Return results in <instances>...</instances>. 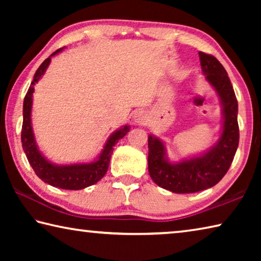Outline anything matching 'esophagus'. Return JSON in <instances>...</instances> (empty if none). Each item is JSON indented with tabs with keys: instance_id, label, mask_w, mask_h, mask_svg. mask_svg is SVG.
<instances>
[{
	"instance_id": "obj_1",
	"label": "esophagus",
	"mask_w": 261,
	"mask_h": 261,
	"mask_svg": "<svg viewBox=\"0 0 261 261\" xmlns=\"http://www.w3.org/2000/svg\"><path fill=\"white\" fill-rule=\"evenodd\" d=\"M147 120L148 117L144 110H138V112H136V114L134 115V121L136 123H138V124H146Z\"/></svg>"
}]
</instances>
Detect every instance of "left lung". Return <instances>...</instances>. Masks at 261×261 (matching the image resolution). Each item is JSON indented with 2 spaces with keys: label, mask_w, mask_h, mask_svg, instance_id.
Segmentation results:
<instances>
[{
  "label": "left lung",
  "mask_w": 261,
  "mask_h": 261,
  "mask_svg": "<svg viewBox=\"0 0 261 261\" xmlns=\"http://www.w3.org/2000/svg\"><path fill=\"white\" fill-rule=\"evenodd\" d=\"M199 59L202 73L222 106L223 124L219 140L200 155L171 163L165 144L153 135L148 136L149 176L159 187L175 193H193L218 184L230 168L240 141L238 103L226 69L213 55L199 51Z\"/></svg>",
  "instance_id": "1"
}]
</instances>
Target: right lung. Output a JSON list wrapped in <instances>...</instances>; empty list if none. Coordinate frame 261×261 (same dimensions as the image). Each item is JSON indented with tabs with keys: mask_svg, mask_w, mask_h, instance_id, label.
<instances>
[{
	"mask_svg": "<svg viewBox=\"0 0 261 261\" xmlns=\"http://www.w3.org/2000/svg\"><path fill=\"white\" fill-rule=\"evenodd\" d=\"M63 48L56 51L42 62L40 67L34 73L33 82L31 83L28 93L25 95L23 106V126H21V145L26 154V158L33 168L34 173L43 182L51 187L64 190H82L90 185H93L103 177L107 173L109 161L112 158L114 146L122 139L130 130V125H124L112 134L107 139L105 147L96 160L90 163H74V165H55L48 161L39 151L34 139V134L31 123V112H32V101L34 85L46 72L51 61V56L59 54Z\"/></svg>",
	"mask_w": 261,
	"mask_h": 261,
	"instance_id": "right-lung-1",
	"label": "right lung"
}]
</instances>
